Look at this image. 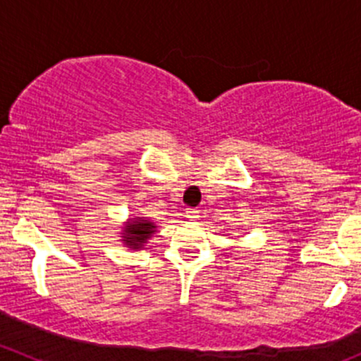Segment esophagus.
Returning a JSON list of instances; mask_svg holds the SVG:
<instances>
[{"instance_id": "obj_1", "label": "esophagus", "mask_w": 361, "mask_h": 361, "mask_svg": "<svg viewBox=\"0 0 361 361\" xmlns=\"http://www.w3.org/2000/svg\"><path fill=\"white\" fill-rule=\"evenodd\" d=\"M185 216L188 218V220H192V221H195L199 218V211L195 209V207H188L187 211H185Z\"/></svg>"}]
</instances>
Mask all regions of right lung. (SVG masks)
<instances>
[{"mask_svg": "<svg viewBox=\"0 0 361 361\" xmlns=\"http://www.w3.org/2000/svg\"><path fill=\"white\" fill-rule=\"evenodd\" d=\"M155 225L152 221L147 220H137L130 221L126 227V234H123V241H126L127 246L137 250L147 243V239L154 234Z\"/></svg>", "mask_w": 361, "mask_h": 361, "instance_id": "1", "label": "right lung"}]
</instances>
